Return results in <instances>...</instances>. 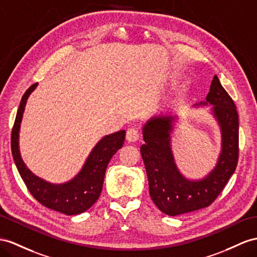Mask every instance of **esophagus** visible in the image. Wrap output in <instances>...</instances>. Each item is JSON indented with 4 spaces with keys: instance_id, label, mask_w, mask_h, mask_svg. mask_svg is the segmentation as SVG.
<instances>
[{
    "instance_id": "esophagus-1",
    "label": "esophagus",
    "mask_w": 257,
    "mask_h": 257,
    "mask_svg": "<svg viewBox=\"0 0 257 257\" xmlns=\"http://www.w3.org/2000/svg\"><path fill=\"white\" fill-rule=\"evenodd\" d=\"M126 139L129 142H136L139 140V131L136 128H130L127 131V135H126Z\"/></svg>"
}]
</instances>
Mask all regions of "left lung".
<instances>
[{
	"label": "left lung",
	"instance_id": "obj_1",
	"mask_svg": "<svg viewBox=\"0 0 257 257\" xmlns=\"http://www.w3.org/2000/svg\"><path fill=\"white\" fill-rule=\"evenodd\" d=\"M212 106L210 114L218 123L221 149L216 165L202 178L190 179L175 161L172 134L176 114L154 116L143 124L144 144L140 148L146 166L151 199L161 212L177 216L209 206L234 173L239 155V116L232 98L214 76L206 100L192 107Z\"/></svg>",
	"mask_w": 257,
	"mask_h": 257
}]
</instances>
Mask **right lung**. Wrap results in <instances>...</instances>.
<instances>
[{"label":"right lung","instance_id":"obj_1","mask_svg":"<svg viewBox=\"0 0 257 257\" xmlns=\"http://www.w3.org/2000/svg\"><path fill=\"white\" fill-rule=\"evenodd\" d=\"M38 83L32 84L25 92L17 110L14 127L12 130V154L19 175L35 199L43 206L54 209L65 215H78L89 209L100 197L104 176L113 155L123 146L126 130L103 137L94 148L74 178L62 182L52 183L36 176L22 159L19 150V131L26 104Z\"/></svg>","mask_w":257,"mask_h":257}]
</instances>
